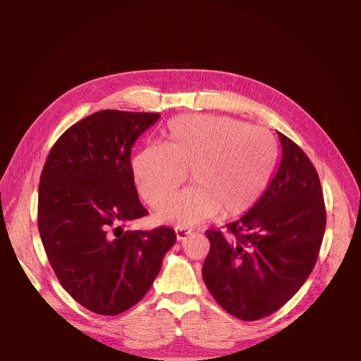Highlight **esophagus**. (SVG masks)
<instances>
[{
	"mask_svg": "<svg viewBox=\"0 0 361 361\" xmlns=\"http://www.w3.org/2000/svg\"><path fill=\"white\" fill-rule=\"evenodd\" d=\"M174 231H176L178 241H185V239H187L192 233L190 228H185V227H180V226H178L176 228H174Z\"/></svg>",
	"mask_w": 361,
	"mask_h": 361,
	"instance_id": "esophagus-1",
	"label": "esophagus"
}]
</instances>
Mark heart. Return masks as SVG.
Masks as SVG:
<instances>
[{
  "instance_id": "obj_1",
  "label": "heart",
  "mask_w": 361,
  "mask_h": 361,
  "mask_svg": "<svg viewBox=\"0 0 361 361\" xmlns=\"http://www.w3.org/2000/svg\"><path fill=\"white\" fill-rule=\"evenodd\" d=\"M162 137L164 146L149 145L130 159L135 187L152 207L169 200L190 170L192 187L161 207V221L194 226L221 211L226 216L248 211L276 164L272 138L231 117L180 116Z\"/></svg>"
}]
</instances>
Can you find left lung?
Instances as JSON below:
<instances>
[{"label":"left lung","mask_w":361,"mask_h":361,"mask_svg":"<svg viewBox=\"0 0 361 361\" xmlns=\"http://www.w3.org/2000/svg\"><path fill=\"white\" fill-rule=\"evenodd\" d=\"M281 162L264 195L227 233L207 231L211 250L202 268L215 301L243 321L283 307L307 280L325 232V203L312 161L277 133Z\"/></svg>","instance_id":"left-lung-1"}]
</instances>
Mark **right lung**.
<instances>
[{"label":"right lung","mask_w":361,"mask_h":361,"mask_svg":"<svg viewBox=\"0 0 361 361\" xmlns=\"http://www.w3.org/2000/svg\"><path fill=\"white\" fill-rule=\"evenodd\" d=\"M159 117L117 110L85 117L56 141L40 174L43 248L61 286L97 314H118L143 298L176 243L171 227L123 228L147 215L130 149Z\"/></svg>","instance_id":"right-lung-1"}]
</instances>
